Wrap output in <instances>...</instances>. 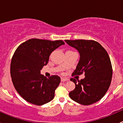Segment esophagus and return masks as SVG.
<instances>
[{"label":"esophagus","instance_id":"34e87169","mask_svg":"<svg viewBox=\"0 0 123 123\" xmlns=\"http://www.w3.org/2000/svg\"><path fill=\"white\" fill-rule=\"evenodd\" d=\"M61 81H62V82H64V81H68V79H67V78H61Z\"/></svg>","mask_w":123,"mask_h":123}]
</instances>
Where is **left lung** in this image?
I'll use <instances>...</instances> for the list:
<instances>
[{"label":"left lung","mask_w":123,"mask_h":123,"mask_svg":"<svg viewBox=\"0 0 123 123\" xmlns=\"http://www.w3.org/2000/svg\"><path fill=\"white\" fill-rule=\"evenodd\" d=\"M65 42L80 54V60L72 75L83 73L85 75L81 80L71 79L75 87L69 93V97L81 105L94 104L105 95L112 80V65L108 54L96 41L65 40Z\"/></svg>","instance_id":"1"}]
</instances>
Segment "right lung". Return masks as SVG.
I'll return each instance as SVG.
<instances>
[{"mask_svg": "<svg viewBox=\"0 0 123 123\" xmlns=\"http://www.w3.org/2000/svg\"><path fill=\"white\" fill-rule=\"evenodd\" d=\"M62 44V40L31 38L16 49L11 63V76L17 92L27 102L42 105L54 98L60 77L52 75L48 79L40 71L48 63L51 53Z\"/></svg>", "mask_w": 123, "mask_h": 123, "instance_id": "right-lung-1", "label": "right lung"}]
</instances>
